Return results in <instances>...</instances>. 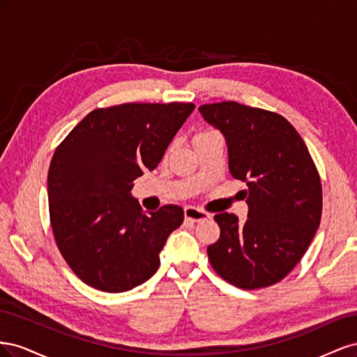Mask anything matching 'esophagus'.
Listing matches in <instances>:
<instances>
[{"mask_svg":"<svg viewBox=\"0 0 357 357\" xmlns=\"http://www.w3.org/2000/svg\"><path fill=\"white\" fill-rule=\"evenodd\" d=\"M185 218L192 222H201L205 219H210V214L197 207H192V205H188V207H185Z\"/></svg>","mask_w":357,"mask_h":357,"instance_id":"1","label":"esophagus"}]
</instances>
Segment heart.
<instances>
[{
  "mask_svg": "<svg viewBox=\"0 0 357 357\" xmlns=\"http://www.w3.org/2000/svg\"><path fill=\"white\" fill-rule=\"evenodd\" d=\"M207 134H210V132H199V134H197L195 137H202V135H207Z\"/></svg>",
  "mask_w": 357,
  "mask_h": 357,
  "instance_id": "obj_1",
  "label": "heart"
}]
</instances>
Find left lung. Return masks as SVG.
I'll use <instances>...</instances> for the list:
<instances>
[{
	"label": "left lung",
	"instance_id": "left-lung-1",
	"mask_svg": "<svg viewBox=\"0 0 357 357\" xmlns=\"http://www.w3.org/2000/svg\"><path fill=\"white\" fill-rule=\"evenodd\" d=\"M199 113L223 134L234 178L245 181L247 220L220 213L210 264L240 289L278 283L304 256L321 218V185L304 139L283 116L235 101Z\"/></svg>",
	"mask_w": 357,
	"mask_h": 357
}]
</instances>
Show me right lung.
Masks as SVG:
<instances>
[{
	"mask_svg": "<svg viewBox=\"0 0 357 357\" xmlns=\"http://www.w3.org/2000/svg\"><path fill=\"white\" fill-rule=\"evenodd\" d=\"M192 102H129L96 109L55 150L47 174L50 223L59 252L83 283L131 290L159 268V253L185 219L178 205L143 214L134 180L152 171Z\"/></svg>",
	"mask_w": 357,
	"mask_h": 357,
	"instance_id": "add662e5",
	"label": "right lung"
}]
</instances>
